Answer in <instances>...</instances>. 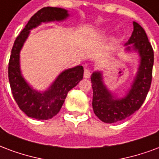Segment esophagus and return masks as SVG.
Listing matches in <instances>:
<instances>
[{"instance_id": "1", "label": "esophagus", "mask_w": 159, "mask_h": 159, "mask_svg": "<svg viewBox=\"0 0 159 159\" xmlns=\"http://www.w3.org/2000/svg\"><path fill=\"white\" fill-rule=\"evenodd\" d=\"M83 76L85 77V78H89L90 76H91V71L89 69H85L84 70V73H83Z\"/></svg>"}]
</instances>
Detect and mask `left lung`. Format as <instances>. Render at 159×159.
Masks as SVG:
<instances>
[{
  "label": "left lung",
  "mask_w": 159,
  "mask_h": 159,
  "mask_svg": "<svg viewBox=\"0 0 159 159\" xmlns=\"http://www.w3.org/2000/svg\"><path fill=\"white\" fill-rule=\"evenodd\" d=\"M133 27L132 34L125 45L126 51L134 50L139 54L140 65L126 95L121 98L114 97L104 85L100 71L92 74L93 109L100 120L109 124L123 120L138 110L145 101L151 86L153 50L142 26L133 22Z\"/></svg>",
  "instance_id": "obj_1"
}]
</instances>
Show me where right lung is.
<instances>
[{
    "mask_svg": "<svg viewBox=\"0 0 159 159\" xmlns=\"http://www.w3.org/2000/svg\"><path fill=\"white\" fill-rule=\"evenodd\" d=\"M69 17L68 11L60 7H43L30 18L14 42L8 65V78L11 90L20 109L27 116L37 120H49L61 109L68 92L76 87L83 77V67L77 66L66 69L44 92L33 89L23 78L20 69V51L30 30L42 23L63 21Z\"/></svg>",
    "mask_w": 159,
    "mask_h": 159,
    "instance_id": "1",
    "label": "right lung"
}]
</instances>
